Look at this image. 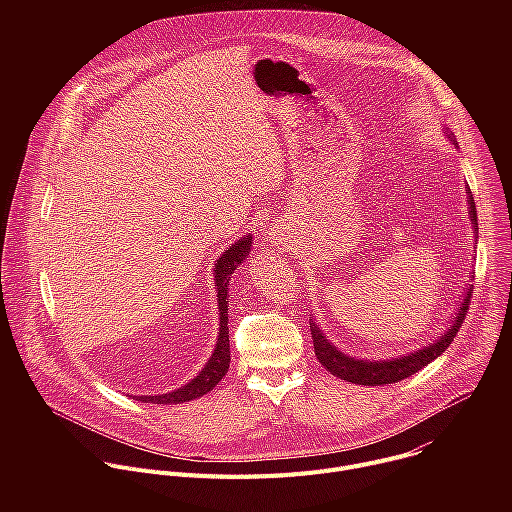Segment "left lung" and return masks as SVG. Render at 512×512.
<instances>
[{"label": "left lung", "instance_id": "left-lung-1", "mask_svg": "<svg viewBox=\"0 0 512 512\" xmlns=\"http://www.w3.org/2000/svg\"><path fill=\"white\" fill-rule=\"evenodd\" d=\"M452 137V135H450ZM470 194V190H468ZM470 206V221L476 227L478 225V216H476V204L474 198L470 196L468 200ZM470 298H472V287L466 291V298L460 306V312L454 320V324L450 326V330L440 336V340L425 346L423 350H415L413 354L401 356V358H391V360H377V362H367V360H358V358H350L346 354H342L340 350H336V346H332L326 336L320 332V328L316 326V322L312 320L310 330H312V340H314V350L318 360L324 364V367L338 379L354 383V385H369V387H379V385H391V383H399L411 375H415L417 371H421L423 367L440 356L456 338V334L460 332L468 308H470Z\"/></svg>", "mask_w": 512, "mask_h": 512}]
</instances>
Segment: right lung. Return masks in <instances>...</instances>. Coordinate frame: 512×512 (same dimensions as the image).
<instances>
[{
	"mask_svg": "<svg viewBox=\"0 0 512 512\" xmlns=\"http://www.w3.org/2000/svg\"><path fill=\"white\" fill-rule=\"evenodd\" d=\"M251 235L239 239L231 249L223 253V257H218L216 267H214V281H216V298H218V314H221V328H218V340L216 348L206 362V367L198 373L196 379H192L188 385L166 393V395H141L135 397L141 403H160V405H174V403H184L192 401L196 397L206 395L218 381H221L227 371H229V362H231V346H229V306H227V294H229V281L235 269L241 265V261L249 255L251 251Z\"/></svg>",
	"mask_w": 512,
	"mask_h": 512,
	"instance_id": "add662e5",
	"label": "right lung"
}]
</instances>
